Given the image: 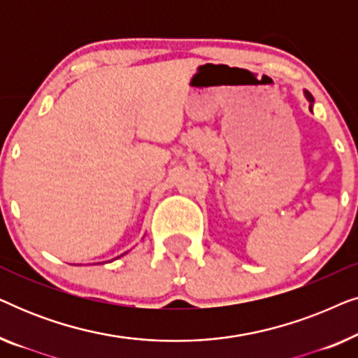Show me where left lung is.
<instances>
[{
  "label": "left lung",
  "instance_id": "1",
  "mask_svg": "<svg viewBox=\"0 0 358 358\" xmlns=\"http://www.w3.org/2000/svg\"><path fill=\"white\" fill-rule=\"evenodd\" d=\"M305 96H306V99L310 101V110H311L313 109V102H315V99H313V96L308 91H305Z\"/></svg>",
  "mask_w": 358,
  "mask_h": 358
}]
</instances>
